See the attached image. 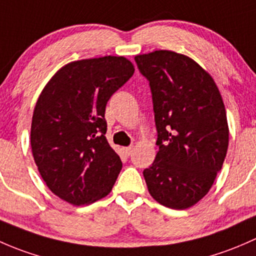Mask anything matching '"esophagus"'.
<instances>
[{"label":"esophagus","instance_id":"1","mask_svg":"<svg viewBox=\"0 0 256 256\" xmlns=\"http://www.w3.org/2000/svg\"><path fill=\"white\" fill-rule=\"evenodd\" d=\"M124 154L127 155V156H130V155L133 154V146H127V148H124Z\"/></svg>","mask_w":256,"mask_h":256}]
</instances>
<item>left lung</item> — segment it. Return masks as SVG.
I'll use <instances>...</instances> for the list:
<instances>
[{"instance_id":"obj_1","label":"left lung","mask_w":256,"mask_h":256,"mask_svg":"<svg viewBox=\"0 0 256 256\" xmlns=\"http://www.w3.org/2000/svg\"><path fill=\"white\" fill-rule=\"evenodd\" d=\"M149 81L159 146L143 171L152 198L174 210L194 206L222 168L229 130L210 74L182 54L156 50L134 58Z\"/></svg>"}]
</instances>
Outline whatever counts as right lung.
<instances>
[{
  "mask_svg": "<svg viewBox=\"0 0 256 256\" xmlns=\"http://www.w3.org/2000/svg\"><path fill=\"white\" fill-rule=\"evenodd\" d=\"M123 56L74 62L42 91L30 129L34 162L50 191L75 206L107 196L122 162L106 139V104L133 76Z\"/></svg>",
  "mask_w": 256,
  "mask_h": 256,
  "instance_id": "1",
  "label": "right lung"
}]
</instances>
